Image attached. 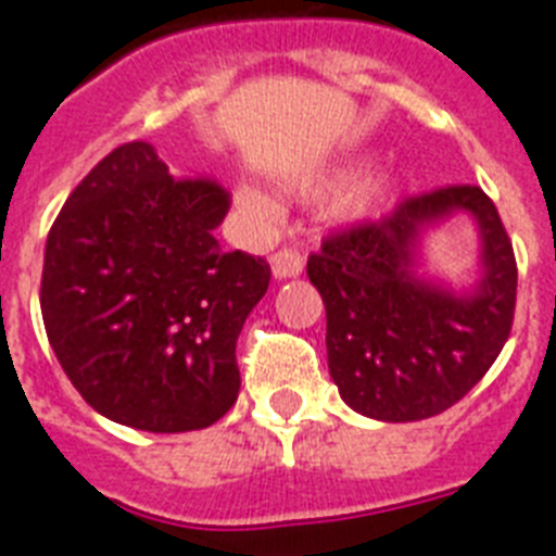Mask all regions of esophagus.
Listing matches in <instances>:
<instances>
[{
	"label": "esophagus",
	"mask_w": 556,
	"mask_h": 556,
	"mask_svg": "<svg viewBox=\"0 0 556 556\" xmlns=\"http://www.w3.org/2000/svg\"><path fill=\"white\" fill-rule=\"evenodd\" d=\"M305 268L303 253L294 251V248H282L270 256V270H274V277L277 279H288V277H300Z\"/></svg>",
	"instance_id": "esophagus-1"
}]
</instances>
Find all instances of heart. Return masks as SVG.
Here are the masks:
<instances>
[{"label": "heart", "instance_id": "heart-1", "mask_svg": "<svg viewBox=\"0 0 556 556\" xmlns=\"http://www.w3.org/2000/svg\"><path fill=\"white\" fill-rule=\"evenodd\" d=\"M355 167L352 164H334V167L326 169H314V173H305V176H296L291 185H288V192L296 195V199H317V195H326V192L338 190L340 185H346L352 178ZM392 176L387 169H375L369 176L357 178L355 185L349 187L343 195H340L334 204H331V216L338 222H364V218L375 216L380 210L387 207L389 195H392ZM239 201L248 204L253 210H270V201L262 195V192L244 187L239 190Z\"/></svg>", "mask_w": 556, "mask_h": 556}]
</instances>
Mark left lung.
<instances>
[{
    "mask_svg": "<svg viewBox=\"0 0 556 556\" xmlns=\"http://www.w3.org/2000/svg\"><path fill=\"white\" fill-rule=\"evenodd\" d=\"M470 212L483 239V277L470 292L417 277L427 226ZM326 303L331 380L355 413L421 421L462 401L510 334L517 260L496 204L473 185L413 195L371 225L329 236L308 256Z\"/></svg>",
    "mask_w": 556,
    "mask_h": 556,
    "instance_id": "left-lung-1",
    "label": "left lung"
}]
</instances>
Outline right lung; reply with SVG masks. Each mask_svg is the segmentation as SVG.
<instances>
[{
	"label": "right lung",
	"instance_id": "obj_1",
	"mask_svg": "<svg viewBox=\"0 0 556 556\" xmlns=\"http://www.w3.org/2000/svg\"><path fill=\"white\" fill-rule=\"evenodd\" d=\"M230 195L178 178L155 147H117L74 187L46 242L39 305L56 361L109 421L204 430L236 404V340L268 262L222 251Z\"/></svg>",
	"mask_w": 556,
	"mask_h": 556
}]
</instances>
